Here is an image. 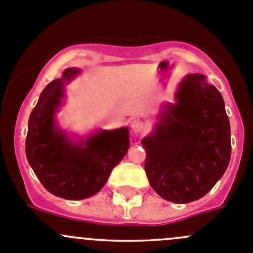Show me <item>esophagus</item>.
I'll return each mask as SVG.
<instances>
[{
  "label": "esophagus",
  "instance_id": "34e87169",
  "mask_svg": "<svg viewBox=\"0 0 253 253\" xmlns=\"http://www.w3.org/2000/svg\"><path fill=\"white\" fill-rule=\"evenodd\" d=\"M130 127H131V131L135 134H139L144 130V123H142L140 119H131L130 121Z\"/></svg>",
  "mask_w": 253,
  "mask_h": 253
}]
</instances>
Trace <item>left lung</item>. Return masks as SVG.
I'll return each mask as SVG.
<instances>
[{
  "instance_id": "1",
  "label": "left lung",
  "mask_w": 253,
  "mask_h": 253,
  "mask_svg": "<svg viewBox=\"0 0 253 253\" xmlns=\"http://www.w3.org/2000/svg\"><path fill=\"white\" fill-rule=\"evenodd\" d=\"M231 131L225 103L203 75H188L154 134L141 140L145 172L152 189L173 203L206 196L226 171Z\"/></svg>"
}]
</instances>
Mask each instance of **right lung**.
I'll use <instances>...</instances> for the list:
<instances>
[{
    "label": "right lung",
    "instance_id": "1",
    "mask_svg": "<svg viewBox=\"0 0 253 253\" xmlns=\"http://www.w3.org/2000/svg\"><path fill=\"white\" fill-rule=\"evenodd\" d=\"M77 74V69L65 70L61 79L42 89L29 116L26 139L27 160L44 188L70 201L101 191L129 149L126 127L102 130L77 145L56 129L54 116L64 96V84Z\"/></svg>",
    "mask_w": 253,
    "mask_h": 253
}]
</instances>
